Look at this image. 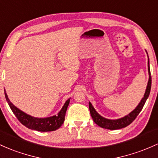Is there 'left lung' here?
<instances>
[{"label":"left lung","mask_w":158,"mask_h":158,"mask_svg":"<svg viewBox=\"0 0 158 158\" xmlns=\"http://www.w3.org/2000/svg\"><path fill=\"white\" fill-rule=\"evenodd\" d=\"M148 75H149V79H148V85H147L146 90H145L144 97L141 100L140 103L138 104L137 106L135 108V110H133L131 113L125 115L124 117L118 119H115V120H111V119L105 118L102 117L101 115H99L98 112H97V111L95 110L94 108L93 107L92 104L89 102L90 113H91V117H92L94 121L98 126H100V127H103L108 130H118L127 127V126L131 124V123L135 120V118L137 117V115L139 114V112H141L142 110H143L144 105H145V101H146V100L148 99L150 94L151 87H152V76H151L150 72L149 60H148Z\"/></svg>","instance_id":"obj_1"}]
</instances>
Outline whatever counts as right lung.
Segmentation results:
<instances>
[{"mask_svg": "<svg viewBox=\"0 0 158 158\" xmlns=\"http://www.w3.org/2000/svg\"><path fill=\"white\" fill-rule=\"evenodd\" d=\"M4 94L5 98H6V100L9 106H10V109L13 111L15 117L18 118V120L26 127L31 130H34V131H41V132L56 131L63 124L65 118L66 112H67V109L68 107L69 103H70V98L68 99L65 102L64 105L63 106L62 109L57 115H53L48 118H35L27 115V114L21 111L16 106H15L9 100L5 90Z\"/></svg>", "mask_w": 158, "mask_h": 158, "instance_id": "add662e5", "label": "right lung"}]
</instances>
